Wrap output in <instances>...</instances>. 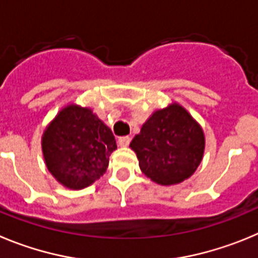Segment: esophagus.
<instances>
[{"mask_svg":"<svg viewBox=\"0 0 258 258\" xmlns=\"http://www.w3.org/2000/svg\"><path fill=\"white\" fill-rule=\"evenodd\" d=\"M130 141H131L130 136H123V138L118 139V145L122 146V148H126V146H128Z\"/></svg>","mask_w":258,"mask_h":258,"instance_id":"1","label":"esophagus"}]
</instances>
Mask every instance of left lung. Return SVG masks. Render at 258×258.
Returning <instances> with one entry per match:
<instances>
[{"label": "left lung", "mask_w": 258, "mask_h": 258, "mask_svg": "<svg viewBox=\"0 0 258 258\" xmlns=\"http://www.w3.org/2000/svg\"><path fill=\"white\" fill-rule=\"evenodd\" d=\"M130 148L141 172L159 185L187 180L203 159L206 138L201 124L178 103L158 109L135 135Z\"/></svg>", "instance_id": "obj_1"}]
</instances>
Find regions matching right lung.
Returning <instances> with one entry per match:
<instances>
[{"instance_id": "right-lung-1", "label": "right lung", "mask_w": 258, "mask_h": 258, "mask_svg": "<svg viewBox=\"0 0 258 258\" xmlns=\"http://www.w3.org/2000/svg\"><path fill=\"white\" fill-rule=\"evenodd\" d=\"M42 153L48 172L62 186L80 190L105 173L115 139L91 108L68 104L42 134Z\"/></svg>"}]
</instances>
